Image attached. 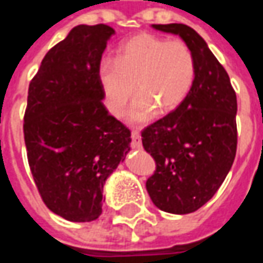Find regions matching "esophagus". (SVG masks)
Instances as JSON below:
<instances>
[{
	"label": "esophagus",
	"mask_w": 263,
	"mask_h": 263,
	"mask_svg": "<svg viewBox=\"0 0 263 263\" xmlns=\"http://www.w3.org/2000/svg\"><path fill=\"white\" fill-rule=\"evenodd\" d=\"M132 148L134 149H142V142H141V135L138 131H132Z\"/></svg>",
	"instance_id": "obj_1"
}]
</instances>
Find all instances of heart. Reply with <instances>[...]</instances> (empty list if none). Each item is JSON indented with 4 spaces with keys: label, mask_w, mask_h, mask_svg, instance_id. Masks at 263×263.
Masks as SVG:
<instances>
[{
    "label": "heart",
    "mask_w": 263,
    "mask_h": 263,
    "mask_svg": "<svg viewBox=\"0 0 263 263\" xmlns=\"http://www.w3.org/2000/svg\"><path fill=\"white\" fill-rule=\"evenodd\" d=\"M195 74V58L185 42L152 34L129 38L119 47L117 60H101L97 71L106 108L115 117L139 92L128 112L132 124L149 121L158 108L161 112L176 109L191 92Z\"/></svg>",
    "instance_id": "1"
}]
</instances>
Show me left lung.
Returning a JSON list of instances; mask_svg holds the SVG:
<instances>
[{"instance_id":"8db88e82","label":"left lung","mask_w":263,"mask_h":263,"mask_svg":"<svg viewBox=\"0 0 263 263\" xmlns=\"http://www.w3.org/2000/svg\"><path fill=\"white\" fill-rule=\"evenodd\" d=\"M179 35L195 58L196 74L186 100L142 131L145 151L157 162L146 181L154 205L163 212H195L215 195L236 154V93L225 68L195 29L152 24Z\"/></svg>"}]
</instances>
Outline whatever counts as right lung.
<instances>
[{
	"instance_id": "add662e5",
	"label": "right lung",
	"mask_w": 263,
	"mask_h": 263,
	"mask_svg": "<svg viewBox=\"0 0 263 263\" xmlns=\"http://www.w3.org/2000/svg\"><path fill=\"white\" fill-rule=\"evenodd\" d=\"M115 31L77 25L44 57L29 82L24 138L44 203L71 222L102 214L108 176L131 151V131L102 104L98 64Z\"/></svg>"
}]
</instances>
